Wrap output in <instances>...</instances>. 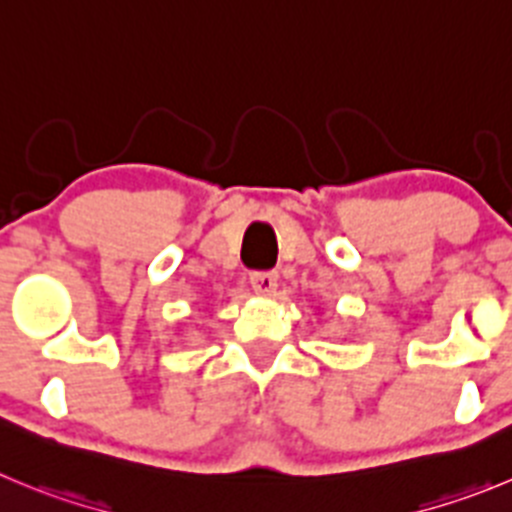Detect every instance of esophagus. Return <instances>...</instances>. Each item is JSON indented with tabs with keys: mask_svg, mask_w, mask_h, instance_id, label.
I'll list each match as a JSON object with an SVG mask.
<instances>
[{
	"mask_svg": "<svg viewBox=\"0 0 512 512\" xmlns=\"http://www.w3.org/2000/svg\"><path fill=\"white\" fill-rule=\"evenodd\" d=\"M250 285L257 295H272L278 288V272H252Z\"/></svg>",
	"mask_w": 512,
	"mask_h": 512,
	"instance_id": "esophagus-1",
	"label": "esophagus"
}]
</instances>
